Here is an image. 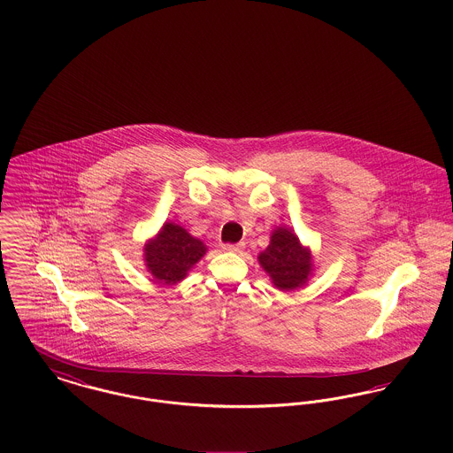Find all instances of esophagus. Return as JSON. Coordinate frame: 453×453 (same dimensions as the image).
Returning <instances> with one entry per match:
<instances>
[{
    "label": "esophagus",
    "mask_w": 453,
    "mask_h": 453,
    "mask_svg": "<svg viewBox=\"0 0 453 453\" xmlns=\"http://www.w3.org/2000/svg\"><path fill=\"white\" fill-rule=\"evenodd\" d=\"M244 248H246V244H244V242H237V244H224V246H222V250H224V251H227V253H242V251H244Z\"/></svg>",
    "instance_id": "1"
}]
</instances>
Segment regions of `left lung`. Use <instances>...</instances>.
<instances>
[{
  "label": "left lung",
  "mask_w": 453,
  "mask_h": 453,
  "mask_svg": "<svg viewBox=\"0 0 453 453\" xmlns=\"http://www.w3.org/2000/svg\"><path fill=\"white\" fill-rule=\"evenodd\" d=\"M258 263L281 292L301 288L314 275L311 248L303 246L294 229L287 226H277L272 231L270 244L259 253Z\"/></svg>",
  "instance_id": "1"
}]
</instances>
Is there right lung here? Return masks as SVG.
<instances>
[{
  "label": "right lung",
  "mask_w": 453,
  "mask_h": 453,
  "mask_svg": "<svg viewBox=\"0 0 453 453\" xmlns=\"http://www.w3.org/2000/svg\"><path fill=\"white\" fill-rule=\"evenodd\" d=\"M207 246L194 237L183 226L165 222L156 236L142 248V259L152 279L163 285L185 280L188 272L203 258Z\"/></svg>",
  "instance_id": "add662e5"
}]
</instances>
